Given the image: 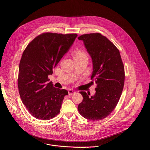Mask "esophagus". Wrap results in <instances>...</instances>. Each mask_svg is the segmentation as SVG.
Masks as SVG:
<instances>
[{
  "label": "esophagus",
  "instance_id": "1",
  "mask_svg": "<svg viewBox=\"0 0 150 150\" xmlns=\"http://www.w3.org/2000/svg\"><path fill=\"white\" fill-rule=\"evenodd\" d=\"M75 91H74V90H72V89H69L68 90V93H69V96H72V95H73L74 93H75Z\"/></svg>",
  "mask_w": 150,
  "mask_h": 150
}]
</instances>
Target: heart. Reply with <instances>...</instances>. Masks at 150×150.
Returning <instances> with one entry per match:
<instances>
[{
	"instance_id": "b5f03b06",
	"label": "heart",
	"mask_w": 150,
	"mask_h": 150,
	"mask_svg": "<svg viewBox=\"0 0 150 150\" xmlns=\"http://www.w3.org/2000/svg\"><path fill=\"white\" fill-rule=\"evenodd\" d=\"M72 55L74 59H88V56L86 52L82 49H76L72 52Z\"/></svg>"
}]
</instances>
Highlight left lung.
Returning a JSON list of instances; mask_svg holds the SVG:
<instances>
[{
	"label": "left lung",
	"instance_id": "1",
	"mask_svg": "<svg viewBox=\"0 0 150 150\" xmlns=\"http://www.w3.org/2000/svg\"><path fill=\"white\" fill-rule=\"evenodd\" d=\"M78 39L83 41L92 58L91 80L97 84L96 92L91 97L86 92H80L83 99L78 110L89 120H101L113 111L120 98L125 82L123 63L119 49L106 36L96 33Z\"/></svg>",
	"mask_w": 150,
	"mask_h": 150
}]
</instances>
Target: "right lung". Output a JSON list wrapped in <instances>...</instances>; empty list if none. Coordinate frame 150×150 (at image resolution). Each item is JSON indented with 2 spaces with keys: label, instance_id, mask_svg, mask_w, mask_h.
Returning a JSON list of instances; mask_svg holds the SVG:
<instances>
[{
  "label": "right lung",
  "instance_id": "1",
  "mask_svg": "<svg viewBox=\"0 0 150 150\" xmlns=\"http://www.w3.org/2000/svg\"><path fill=\"white\" fill-rule=\"evenodd\" d=\"M77 35L44 33L34 38L20 61L18 84L28 111L36 119L49 120L57 116L67 91L53 87L48 76L74 43Z\"/></svg>",
  "mask_w": 150,
  "mask_h": 150
}]
</instances>
